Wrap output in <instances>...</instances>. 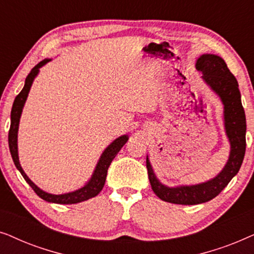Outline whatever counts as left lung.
Listing matches in <instances>:
<instances>
[{
	"mask_svg": "<svg viewBox=\"0 0 254 254\" xmlns=\"http://www.w3.org/2000/svg\"><path fill=\"white\" fill-rule=\"evenodd\" d=\"M195 65L197 70L202 72V81L223 104L224 130L230 143V154L224 168L214 178L195 185L175 187L159 182L147 156L148 176L152 190L161 200L177 204H199L217 196L238 173L246 149V118L237 79L218 55L202 54L196 60Z\"/></svg>",
	"mask_w": 254,
	"mask_h": 254,
	"instance_id": "obj_1",
	"label": "left lung"
}]
</instances>
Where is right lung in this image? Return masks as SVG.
Returning <instances> with one entry per match:
<instances>
[{
    "mask_svg": "<svg viewBox=\"0 0 254 254\" xmlns=\"http://www.w3.org/2000/svg\"><path fill=\"white\" fill-rule=\"evenodd\" d=\"M52 61V59H45V60L40 61L36 67L32 68V70L30 71V74L27 75L25 79V84H24V88L22 91L18 93V96L15 98V102H13L12 109H11V116H10V119H11V124H10V130H9V149L10 154H11L12 161L15 163L16 168L18 171L22 173L23 178L26 180V183L32 187V190L37 193V195L41 197V199L47 201V202L52 203H59V204H72V203H78L82 202V201H86L91 197L98 195L100 190H103L104 185H105V180L107 176V170H109V166L112 161L116 157L118 152L120 151V149L124 147L125 143L128 141L129 136L128 135H121L118 138H116L112 143L109 144V147H106L105 150L103 151V154L100 155L98 159V163H97L95 170H93V173L88 182L85 183V185H83L81 189L72 190V192L64 193V194H52L48 192H45L44 190H41L40 187H38L36 184H34L32 180H31L19 163V157H18V143H17V140H18V127H19V120L20 116H22L24 105H25V102L27 99V96H29L30 89L32 86V83L34 78L37 77L38 74H39V69L45 65L48 62Z\"/></svg>",
    "mask_w": 254,
    "mask_h": 254,
    "instance_id": "obj_1",
    "label": "right lung"
}]
</instances>
